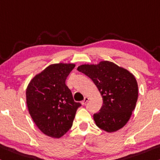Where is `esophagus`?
Returning a JSON list of instances; mask_svg holds the SVG:
<instances>
[{
    "label": "esophagus",
    "mask_w": 160,
    "mask_h": 160,
    "mask_svg": "<svg viewBox=\"0 0 160 160\" xmlns=\"http://www.w3.org/2000/svg\"><path fill=\"white\" fill-rule=\"evenodd\" d=\"M88 100H89V98H88V97H85V98H84V100H83L82 101V102H81V104H82V105H85V104L88 102Z\"/></svg>",
    "instance_id": "34e87169"
}]
</instances>
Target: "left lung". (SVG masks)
<instances>
[{
	"instance_id": "obj_1",
	"label": "left lung",
	"mask_w": 160,
	"mask_h": 160,
	"mask_svg": "<svg viewBox=\"0 0 160 160\" xmlns=\"http://www.w3.org/2000/svg\"><path fill=\"white\" fill-rule=\"evenodd\" d=\"M78 70L93 81L102 98L100 112L93 115L96 125L108 132L122 128L130 120L138 98V85L134 75L107 60L97 65H80Z\"/></svg>"
}]
</instances>
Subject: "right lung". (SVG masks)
<instances>
[{"mask_svg": "<svg viewBox=\"0 0 160 160\" xmlns=\"http://www.w3.org/2000/svg\"><path fill=\"white\" fill-rule=\"evenodd\" d=\"M73 63L48 66L30 80L26 89V103L30 116L39 130L60 138L72 125L80 102L73 100L65 80L75 68Z\"/></svg>", "mask_w": 160, "mask_h": 160, "instance_id": "right-lung-1", "label": "right lung"}]
</instances>
